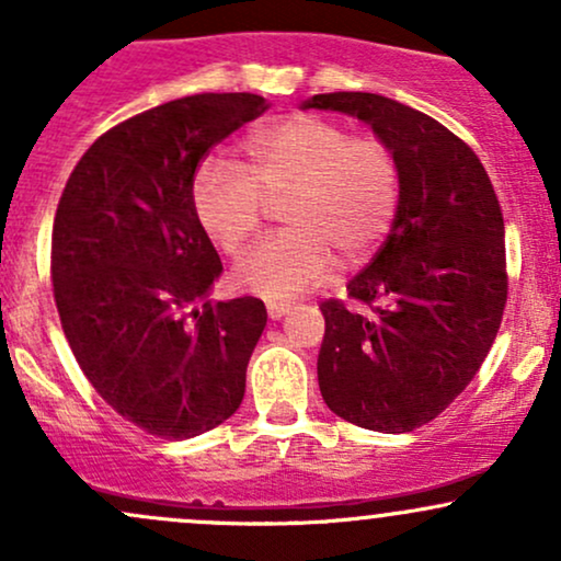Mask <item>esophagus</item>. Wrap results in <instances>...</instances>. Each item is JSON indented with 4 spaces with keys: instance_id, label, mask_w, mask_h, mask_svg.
Masks as SVG:
<instances>
[{
    "instance_id": "34e87169",
    "label": "esophagus",
    "mask_w": 561,
    "mask_h": 561,
    "mask_svg": "<svg viewBox=\"0 0 561 561\" xmlns=\"http://www.w3.org/2000/svg\"><path fill=\"white\" fill-rule=\"evenodd\" d=\"M289 302H285V300H268L266 302V311H268V319H282V317H287L289 313Z\"/></svg>"
}]
</instances>
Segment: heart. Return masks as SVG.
Segmentation results:
<instances>
[{
    "label": "heart",
    "instance_id": "heart-1",
    "mask_svg": "<svg viewBox=\"0 0 561 561\" xmlns=\"http://www.w3.org/2000/svg\"><path fill=\"white\" fill-rule=\"evenodd\" d=\"M250 171L210 156L192 182L199 227L227 255L259 234L268 199H287L289 231L259 244L237 266V285L266 300L298 298L327 282L340 259H366L388 234L401 197V173L388 145L351 137L319 115H295L255 128L244 145Z\"/></svg>",
    "mask_w": 561,
    "mask_h": 561
}]
</instances>
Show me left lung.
<instances>
[{
    "label": "left lung",
    "mask_w": 561,
    "mask_h": 561,
    "mask_svg": "<svg viewBox=\"0 0 561 561\" xmlns=\"http://www.w3.org/2000/svg\"><path fill=\"white\" fill-rule=\"evenodd\" d=\"M302 111L364 121L396 156L401 197L388 240L343 302L321 306L319 390L345 422L411 433L472 382L506 306L504 216L480 158L446 126L369 92L313 94Z\"/></svg>",
    "instance_id": "1"
}]
</instances>
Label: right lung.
<instances>
[{
    "instance_id": "obj_1",
    "label": "right lung",
    "mask_w": 561,
    "mask_h": 561,
    "mask_svg": "<svg viewBox=\"0 0 561 561\" xmlns=\"http://www.w3.org/2000/svg\"><path fill=\"white\" fill-rule=\"evenodd\" d=\"M259 94H192L124 121L83 152L53 227L62 332L107 403L165 440L229 420L266 327L259 298L210 300L224 266L192 182L210 147L266 113Z\"/></svg>"
}]
</instances>
